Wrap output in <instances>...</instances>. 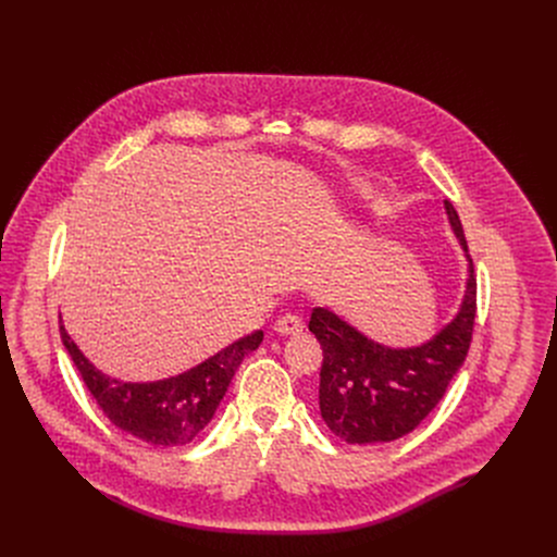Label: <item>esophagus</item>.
Listing matches in <instances>:
<instances>
[{"mask_svg": "<svg viewBox=\"0 0 557 557\" xmlns=\"http://www.w3.org/2000/svg\"><path fill=\"white\" fill-rule=\"evenodd\" d=\"M301 329H304V322L299 320L297 314H293V312L282 314L280 320L275 322V331H277L280 335H295V333H301Z\"/></svg>", "mask_w": 557, "mask_h": 557, "instance_id": "34e87169", "label": "esophagus"}]
</instances>
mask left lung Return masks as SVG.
<instances>
[{
    "mask_svg": "<svg viewBox=\"0 0 557 557\" xmlns=\"http://www.w3.org/2000/svg\"><path fill=\"white\" fill-rule=\"evenodd\" d=\"M445 213L467 258V282L454 320L432 339L410 348L383 346L329 306L312 308L308 331L324 350L322 419L350 445L389 443L410 434L443 399L467 357L475 317V277L462 224L449 200Z\"/></svg>",
    "mask_w": 557,
    "mask_h": 557,
    "instance_id": "obj_1",
    "label": "left lung"
}]
</instances>
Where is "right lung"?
Listing matches in <instances>:
<instances>
[{"instance_id":"1","label":"right lung","mask_w":557,"mask_h":557,"mask_svg":"<svg viewBox=\"0 0 557 557\" xmlns=\"http://www.w3.org/2000/svg\"><path fill=\"white\" fill-rule=\"evenodd\" d=\"M59 331L67 355L103 414L119 430L158 447L187 445L209 425L237 366L264 339V333L256 331L183 374L132 383L103 374L78 350L63 324Z\"/></svg>"}]
</instances>
